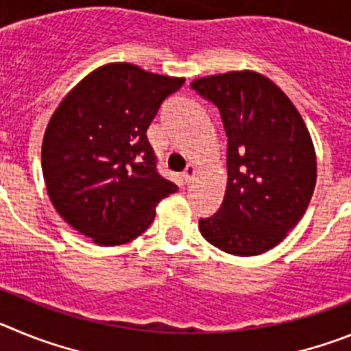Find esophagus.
<instances>
[{
    "label": "esophagus",
    "instance_id": "34e87169",
    "mask_svg": "<svg viewBox=\"0 0 351 351\" xmlns=\"http://www.w3.org/2000/svg\"><path fill=\"white\" fill-rule=\"evenodd\" d=\"M195 176H197V169H195L193 165H188L184 172H182V182H184V184H191Z\"/></svg>",
    "mask_w": 351,
    "mask_h": 351
}]
</instances>
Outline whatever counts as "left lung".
Returning a JSON list of instances; mask_svg holds the SVG:
<instances>
[{
	"instance_id": "left-lung-1",
	"label": "left lung",
	"mask_w": 351,
	"mask_h": 351,
	"mask_svg": "<svg viewBox=\"0 0 351 351\" xmlns=\"http://www.w3.org/2000/svg\"><path fill=\"white\" fill-rule=\"evenodd\" d=\"M219 108L226 147L225 198L200 219L207 243L235 256L272 250L300 221L316 184V153L291 100L269 77L239 70L195 79Z\"/></svg>"
}]
</instances>
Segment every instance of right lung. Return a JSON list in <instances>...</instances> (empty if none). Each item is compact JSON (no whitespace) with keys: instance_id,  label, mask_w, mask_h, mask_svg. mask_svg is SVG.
Listing matches in <instances>:
<instances>
[{"instance_id":"add662e5","label":"right lung","mask_w":351,"mask_h":351,"mask_svg":"<svg viewBox=\"0 0 351 351\" xmlns=\"http://www.w3.org/2000/svg\"><path fill=\"white\" fill-rule=\"evenodd\" d=\"M184 77L107 63L68 91L42 142L47 195L61 218L98 246H121L147 230L161 198L178 186L156 172L151 121Z\"/></svg>"}]
</instances>
